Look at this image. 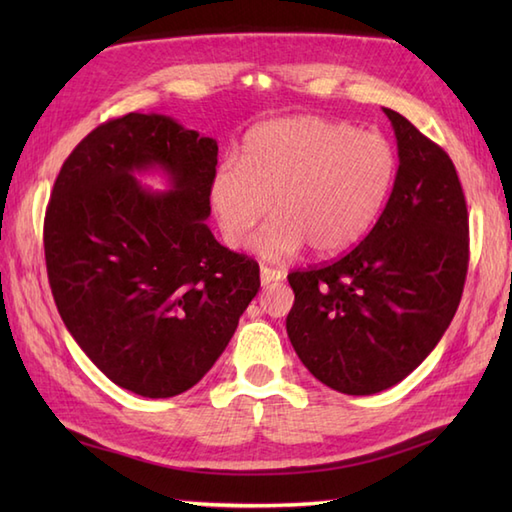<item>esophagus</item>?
Returning <instances> with one entry per match:
<instances>
[{
	"mask_svg": "<svg viewBox=\"0 0 512 512\" xmlns=\"http://www.w3.org/2000/svg\"><path fill=\"white\" fill-rule=\"evenodd\" d=\"M259 277H262V286H268V284H273V281H281L286 275L277 268L262 266V270H259Z\"/></svg>",
	"mask_w": 512,
	"mask_h": 512,
	"instance_id": "34e87169",
	"label": "esophagus"
}]
</instances>
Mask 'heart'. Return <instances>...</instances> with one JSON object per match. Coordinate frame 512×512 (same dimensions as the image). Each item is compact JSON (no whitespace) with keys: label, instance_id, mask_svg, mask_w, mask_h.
I'll return each mask as SVG.
<instances>
[{"label":"heart","instance_id":"heart-1","mask_svg":"<svg viewBox=\"0 0 512 512\" xmlns=\"http://www.w3.org/2000/svg\"><path fill=\"white\" fill-rule=\"evenodd\" d=\"M398 169L396 149L378 132L321 116H288L250 129L242 158H226L211 178V204L231 246L257 237L268 259H286L310 244L332 255L361 239L383 209Z\"/></svg>","mask_w":512,"mask_h":512}]
</instances>
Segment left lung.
<instances>
[{
  "instance_id": "8db88e82",
  "label": "left lung",
  "mask_w": 512,
  "mask_h": 512,
  "mask_svg": "<svg viewBox=\"0 0 512 512\" xmlns=\"http://www.w3.org/2000/svg\"><path fill=\"white\" fill-rule=\"evenodd\" d=\"M385 114L400 165L374 228L334 262L288 275V339L314 378L347 396L378 394L431 354L469 268V213L453 160L405 116Z\"/></svg>"
}]
</instances>
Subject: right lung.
Here are the masks:
<instances>
[{
    "label": "right lung",
    "mask_w": 512,
    "mask_h": 512,
    "mask_svg": "<svg viewBox=\"0 0 512 512\" xmlns=\"http://www.w3.org/2000/svg\"><path fill=\"white\" fill-rule=\"evenodd\" d=\"M217 143L162 114H125L85 136L54 180L43 220L54 303L118 387L171 398L209 372L259 290L255 259L206 226ZM158 166L154 194L136 170Z\"/></svg>",
    "instance_id": "obj_1"
}]
</instances>
